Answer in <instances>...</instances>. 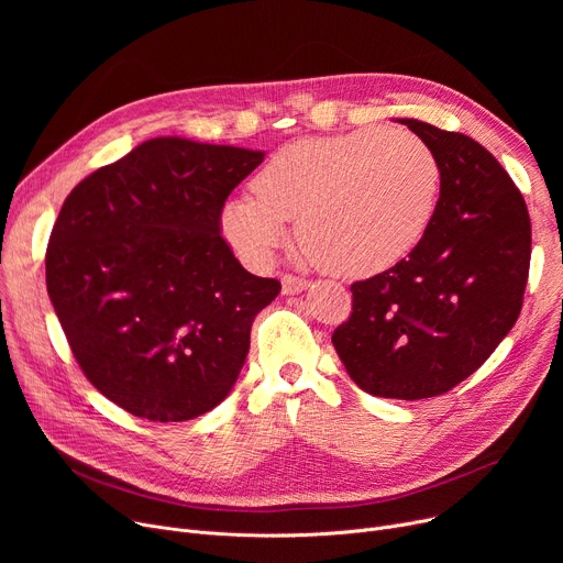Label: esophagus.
<instances>
[{
	"mask_svg": "<svg viewBox=\"0 0 563 563\" xmlns=\"http://www.w3.org/2000/svg\"><path fill=\"white\" fill-rule=\"evenodd\" d=\"M308 280L297 278V276H283V294L287 297H294V294H301L303 289H308Z\"/></svg>",
	"mask_w": 563,
	"mask_h": 563,
	"instance_id": "34e87169",
	"label": "esophagus"
}]
</instances>
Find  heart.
I'll return each instance as SVG.
<instances>
[{
  "mask_svg": "<svg viewBox=\"0 0 563 563\" xmlns=\"http://www.w3.org/2000/svg\"><path fill=\"white\" fill-rule=\"evenodd\" d=\"M431 147L406 130H356L294 141L253 177L255 196L221 207L223 240L244 264L264 269L294 221L297 242L335 276L386 272L416 249L440 198Z\"/></svg>",
  "mask_w": 563,
  "mask_h": 563,
  "instance_id": "1",
  "label": "heart"
}]
</instances>
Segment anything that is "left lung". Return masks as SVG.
<instances>
[{
	"label": "left lung",
	"mask_w": 563,
	"mask_h": 563,
	"mask_svg": "<svg viewBox=\"0 0 563 563\" xmlns=\"http://www.w3.org/2000/svg\"><path fill=\"white\" fill-rule=\"evenodd\" d=\"M435 153L440 198L422 242L393 269L351 285L333 346L374 397L427 399L477 372L522 308L531 225L509 173L459 132L397 118Z\"/></svg>",
	"instance_id": "8db88e82"
}]
</instances>
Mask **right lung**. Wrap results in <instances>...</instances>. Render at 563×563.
Returning <instances> with one entry per match:
<instances>
[{
    "instance_id": "add662e5",
    "label": "right lung",
    "mask_w": 563,
    "mask_h": 563,
    "mask_svg": "<svg viewBox=\"0 0 563 563\" xmlns=\"http://www.w3.org/2000/svg\"><path fill=\"white\" fill-rule=\"evenodd\" d=\"M264 151L157 136L66 198L45 255L47 294L86 378L153 422L219 406L280 291L221 236L230 191Z\"/></svg>"
}]
</instances>
